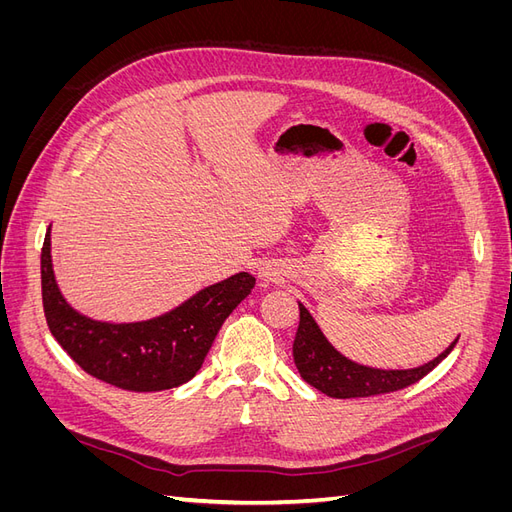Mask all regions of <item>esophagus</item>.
Listing matches in <instances>:
<instances>
[{
	"instance_id": "obj_1",
	"label": "esophagus",
	"mask_w": 512,
	"mask_h": 512,
	"mask_svg": "<svg viewBox=\"0 0 512 512\" xmlns=\"http://www.w3.org/2000/svg\"><path fill=\"white\" fill-rule=\"evenodd\" d=\"M271 275H273V273H271V269H267V267L260 271V277H265V280H271Z\"/></svg>"
}]
</instances>
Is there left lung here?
<instances>
[{
  "label": "left lung",
  "instance_id": "1",
  "mask_svg": "<svg viewBox=\"0 0 512 512\" xmlns=\"http://www.w3.org/2000/svg\"><path fill=\"white\" fill-rule=\"evenodd\" d=\"M457 346V339L436 359L414 367V369H374L354 363L339 354L322 335L314 318L299 303V329L292 344L294 365H297L301 378L312 384L320 393L335 399H352V397H374L393 393L399 389L425 378L448 352Z\"/></svg>",
  "mask_w": 512,
  "mask_h": 512
}]
</instances>
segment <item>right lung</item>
<instances>
[{"instance_id":"add662e5","label":"right lung","mask_w":512,"mask_h":512,"mask_svg":"<svg viewBox=\"0 0 512 512\" xmlns=\"http://www.w3.org/2000/svg\"><path fill=\"white\" fill-rule=\"evenodd\" d=\"M40 271L44 316L57 344L89 376L134 393L168 391L192 380L224 320L256 284L250 273H237L160 318L108 324L74 312L61 297L51 265L49 232Z\"/></svg>"}]
</instances>
